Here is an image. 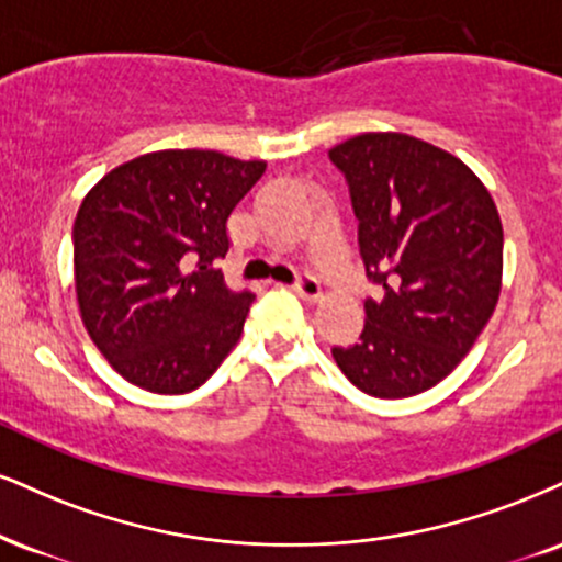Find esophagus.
<instances>
[{"label":"esophagus","instance_id":"obj_1","mask_svg":"<svg viewBox=\"0 0 562 562\" xmlns=\"http://www.w3.org/2000/svg\"><path fill=\"white\" fill-rule=\"evenodd\" d=\"M293 290L301 295L303 301H316V299H319V295H322L319 280H316V277L308 274V272L299 274V280L293 282Z\"/></svg>","mask_w":562,"mask_h":562}]
</instances>
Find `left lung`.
Instances as JSON below:
<instances>
[{
    "label": "left lung",
    "instance_id": "obj_1",
    "mask_svg": "<svg viewBox=\"0 0 562 562\" xmlns=\"http://www.w3.org/2000/svg\"><path fill=\"white\" fill-rule=\"evenodd\" d=\"M348 182L369 282L358 342L333 348L342 374L374 397L435 387L469 353L499 299L503 225L461 159L403 133L329 148Z\"/></svg>",
    "mask_w": 562,
    "mask_h": 562
}]
</instances>
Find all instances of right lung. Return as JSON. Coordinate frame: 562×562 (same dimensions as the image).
Wrapping results in <instances>:
<instances>
[{"label":"right lung","instance_id":"obj_1","mask_svg":"<svg viewBox=\"0 0 562 562\" xmlns=\"http://www.w3.org/2000/svg\"><path fill=\"white\" fill-rule=\"evenodd\" d=\"M263 161L172 148L88 191L72 225L83 324L117 374L159 395L201 387L238 342L251 290L227 288V222Z\"/></svg>","mask_w":562,"mask_h":562}]
</instances>
